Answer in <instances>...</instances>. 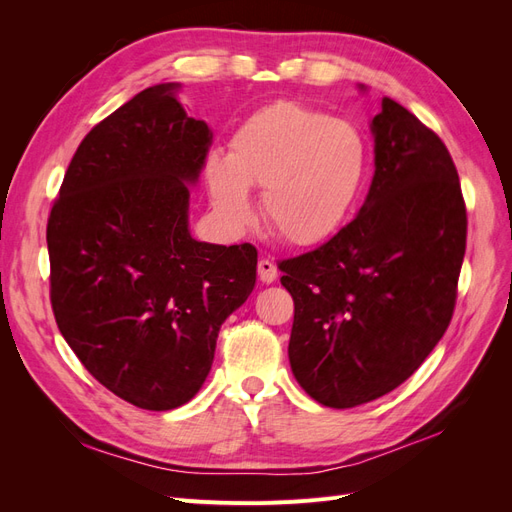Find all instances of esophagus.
I'll return each mask as SVG.
<instances>
[{
	"instance_id": "obj_1",
	"label": "esophagus",
	"mask_w": 512,
	"mask_h": 512,
	"mask_svg": "<svg viewBox=\"0 0 512 512\" xmlns=\"http://www.w3.org/2000/svg\"><path fill=\"white\" fill-rule=\"evenodd\" d=\"M258 277H260V282H265V284L275 282V280H277V267L273 265L271 260L262 258V260L258 262Z\"/></svg>"
}]
</instances>
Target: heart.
<instances>
[{
  "label": "heart",
  "mask_w": 512,
  "mask_h": 512,
  "mask_svg": "<svg viewBox=\"0 0 512 512\" xmlns=\"http://www.w3.org/2000/svg\"><path fill=\"white\" fill-rule=\"evenodd\" d=\"M367 149L354 126L301 102H275L247 117L228 156L213 153L207 181L213 207L235 228L252 220L247 188L277 237L314 245L342 226L361 190Z\"/></svg>",
  "instance_id": "1"
}]
</instances>
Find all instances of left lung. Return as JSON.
Returning <instances> with one entry per match:
<instances>
[{
    "label": "left lung",
    "instance_id": "obj_1",
    "mask_svg": "<svg viewBox=\"0 0 512 512\" xmlns=\"http://www.w3.org/2000/svg\"><path fill=\"white\" fill-rule=\"evenodd\" d=\"M376 173L363 209L316 250L277 262L294 301L292 374L329 408L408 380L451 324L468 215L440 136L382 98Z\"/></svg>",
    "mask_w": 512,
    "mask_h": 512
}]
</instances>
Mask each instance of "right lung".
Wrapping results in <instances>:
<instances>
[{
  "label": "right lung",
  "mask_w": 512,
  "mask_h": 512,
  "mask_svg": "<svg viewBox=\"0 0 512 512\" xmlns=\"http://www.w3.org/2000/svg\"><path fill=\"white\" fill-rule=\"evenodd\" d=\"M175 83L149 87L89 130L55 198L46 245L55 322L83 367L143 410L198 393L222 322L256 284L250 243L188 230L190 185L211 145Z\"/></svg>",
  "instance_id": "1"
}]
</instances>
